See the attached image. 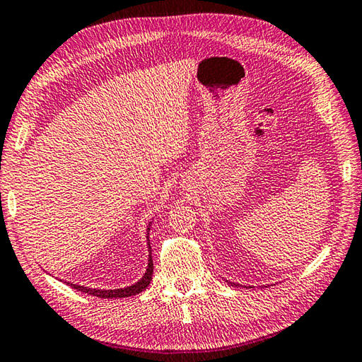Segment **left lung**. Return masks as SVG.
I'll list each match as a JSON object with an SVG mask.
<instances>
[{"label":"left lung","instance_id":"8db88e82","mask_svg":"<svg viewBox=\"0 0 362 362\" xmlns=\"http://www.w3.org/2000/svg\"><path fill=\"white\" fill-rule=\"evenodd\" d=\"M235 286H239V285H235Z\"/></svg>","mask_w":362,"mask_h":362}]
</instances>
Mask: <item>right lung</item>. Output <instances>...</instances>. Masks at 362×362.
<instances>
[{"label":"right lung","instance_id":"obj_1","mask_svg":"<svg viewBox=\"0 0 362 362\" xmlns=\"http://www.w3.org/2000/svg\"><path fill=\"white\" fill-rule=\"evenodd\" d=\"M147 229H150V228H147ZM148 252H152V250H148ZM152 274H153V261H152V255H148V266H147L146 274H144V277L139 281H137V284L131 285V286L117 288V290H96V288L81 286V285H74V284H66V285H69L71 288H74V290H77V291L96 296V298H101V299L129 298V296H136V294H139V293L146 290V288L150 285V281H152Z\"/></svg>","mask_w":362,"mask_h":362}]
</instances>
